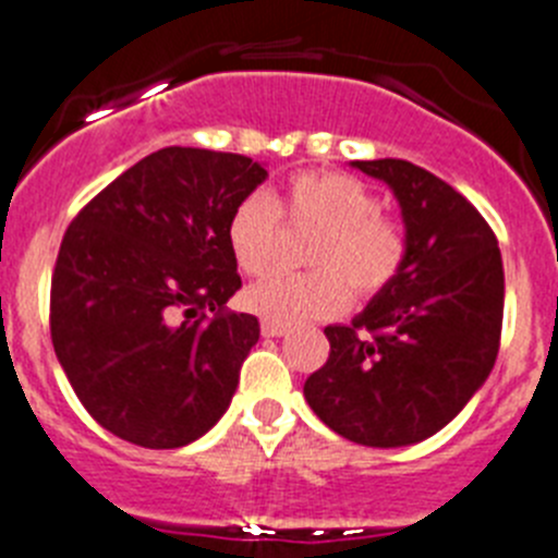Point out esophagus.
I'll list each match as a JSON object with an SVG mask.
<instances>
[{
	"label": "esophagus",
	"instance_id": "34e87169",
	"mask_svg": "<svg viewBox=\"0 0 558 558\" xmlns=\"http://www.w3.org/2000/svg\"><path fill=\"white\" fill-rule=\"evenodd\" d=\"M260 333L272 336V339H280V336L289 333V328H286V325H278V323H269V319H264V323H260Z\"/></svg>",
	"mask_w": 558,
	"mask_h": 558
}]
</instances>
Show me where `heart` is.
<instances>
[{"instance_id": "b5f03b06", "label": "heart", "mask_w": 558, "mask_h": 558, "mask_svg": "<svg viewBox=\"0 0 558 558\" xmlns=\"http://www.w3.org/2000/svg\"><path fill=\"white\" fill-rule=\"evenodd\" d=\"M280 214L294 225H314L305 275L275 272L250 286V311L269 323L303 325L339 314L355 294L384 289L403 260V233L361 180L339 172H303L286 183L278 205L267 194H247L228 219V244L235 267L247 275L269 269L278 253Z\"/></svg>"}]
</instances>
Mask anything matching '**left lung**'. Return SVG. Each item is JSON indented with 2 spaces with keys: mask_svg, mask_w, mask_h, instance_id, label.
<instances>
[{
  "mask_svg": "<svg viewBox=\"0 0 558 558\" xmlns=\"http://www.w3.org/2000/svg\"><path fill=\"white\" fill-rule=\"evenodd\" d=\"M384 180L405 239L395 278L350 325H328L330 355L303 386L314 414L366 448L428 439L489 378L504 325L498 239L453 185L409 160H350Z\"/></svg>",
  "mask_w": 558,
  "mask_h": 558,
  "instance_id": "obj_1",
  "label": "left lung"
}]
</instances>
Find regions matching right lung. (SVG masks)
Instances as JSON below:
<instances>
[{
	"mask_svg": "<svg viewBox=\"0 0 558 558\" xmlns=\"http://www.w3.org/2000/svg\"><path fill=\"white\" fill-rule=\"evenodd\" d=\"M267 178L247 155L167 147L69 225L52 275L54 355L119 439L183 448L228 411L260 333L253 314L225 311L242 289L228 219Z\"/></svg>",
	"mask_w": 558,
	"mask_h": 558,
	"instance_id": "right-lung-1",
	"label": "right lung"
}]
</instances>
